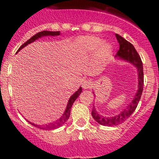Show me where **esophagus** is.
Masks as SVG:
<instances>
[{
    "mask_svg": "<svg viewBox=\"0 0 159 159\" xmlns=\"http://www.w3.org/2000/svg\"><path fill=\"white\" fill-rule=\"evenodd\" d=\"M92 81L88 80L83 81V83H82V88H84V89H88V88H91V86H92Z\"/></svg>",
    "mask_w": 159,
    "mask_h": 159,
    "instance_id": "esophagus-1",
    "label": "esophagus"
}]
</instances>
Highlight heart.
<instances>
[{"instance_id":"heart-1","label":"heart","mask_w":159,"mask_h":159,"mask_svg":"<svg viewBox=\"0 0 159 159\" xmlns=\"http://www.w3.org/2000/svg\"><path fill=\"white\" fill-rule=\"evenodd\" d=\"M102 40L96 36H87L80 37L76 40V46L81 52L90 54L97 50V59L103 62L110 57L111 53V47L108 43H102ZM99 48L98 49V48Z\"/></svg>"}]
</instances>
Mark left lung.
Returning <instances> with one entry per match:
<instances>
[{
	"label": "left lung",
	"mask_w": 159,
	"mask_h": 159,
	"mask_svg": "<svg viewBox=\"0 0 159 159\" xmlns=\"http://www.w3.org/2000/svg\"><path fill=\"white\" fill-rule=\"evenodd\" d=\"M116 36L119 43V49L116 57H119V59L120 60H125V61L133 64L137 68L138 90L135 95L131 100V102L129 103L128 106H127V107H125V109H123L121 112H119L118 115L115 116H111V117L102 116V115L97 112L95 107L93 106V109L92 111V116L93 119L100 125L107 126V127H112V126H117L119 124H121L131 116L132 113L135 111L138 103L140 100L143 90V82H144L143 63H142L139 55L138 54L134 47L130 42L126 40L124 38L118 34H116Z\"/></svg>",
	"instance_id": "8db88e82"
}]
</instances>
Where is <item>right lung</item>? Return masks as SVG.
Instances as JSON below:
<instances>
[{
	"mask_svg": "<svg viewBox=\"0 0 159 159\" xmlns=\"http://www.w3.org/2000/svg\"><path fill=\"white\" fill-rule=\"evenodd\" d=\"M60 31H57V32H52V31H42V32H38V33H36L35 36H32V37H31L29 40H28L27 41L24 43V44H22V45L20 47V48L17 50L16 53H17L18 52L20 51L22 48H24L25 46H27L28 44L32 43V42H34L35 40H38V39H40V38L43 37V36H60ZM81 92H82V88L80 87V88H79V89L77 90L75 93L73 94V95L70 97V99H69V100H68V102H67V107H66V109H65V111H64V114H63L62 116H61L60 119H57V121L53 122V123H48V124H45V125H42V126L41 125L35 124V123H31V122H29V123H30V124H32V126H34V127H37L38 128L42 129V130H54V129H57V128H58V127H61L63 124H64V123L67 121V119H69L70 113H71V107H72L73 102H75V99H76L77 98L79 97V95L81 94Z\"/></svg>",
	"mask_w": 159,
	"mask_h": 159,
	"instance_id": "1",
	"label": "right lung"
}]
</instances>
